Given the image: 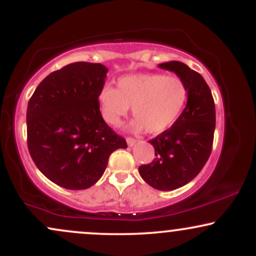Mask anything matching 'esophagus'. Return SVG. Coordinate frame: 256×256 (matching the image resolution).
I'll return each instance as SVG.
<instances>
[{"instance_id":"1","label":"esophagus","mask_w":256,"mask_h":256,"mask_svg":"<svg viewBox=\"0 0 256 256\" xmlns=\"http://www.w3.org/2000/svg\"><path fill=\"white\" fill-rule=\"evenodd\" d=\"M126 142H128V146H132L134 144V143L137 142V140H134V138H132V137H128V138H126Z\"/></svg>"}]
</instances>
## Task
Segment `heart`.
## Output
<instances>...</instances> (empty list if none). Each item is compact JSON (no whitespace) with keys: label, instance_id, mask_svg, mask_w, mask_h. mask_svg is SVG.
I'll return each instance as SVG.
<instances>
[{"label":"heart","instance_id":"heart-1","mask_svg":"<svg viewBox=\"0 0 256 256\" xmlns=\"http://www.w3.org/2000/svg\"><path fill=\"white\" fill-rule=\"evenodd\" d=\"M188 100V86L179 76L164 73H136L119 78L116 89L104 86L98 104L108 124L119 125L132 106L136 119L132 128H146L149 134H160L177 120Z\"/></svg>","mask_w":256,"mask_h":256}]
</instances>
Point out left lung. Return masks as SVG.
Masks as SVG:
<instances>
[{"label":"left lung","mask_w":256,"mask_h":256,"mask_svg":"<svg viewBox=\"0 0 256 256\" xmlns=\"http://www.w3.org/2000/svg\"><path fill=\"white\" fill-rule=\"evenodd\" d=\"M174 72L188 86L186 107L174 124L149 140L155 158L140 166V174L154 189L168 192L188 184L201 172L212 152L216 104L200 73L179 61L160 64Z\"/></svg>","instance_id":"8db88e82"}]
</instances>
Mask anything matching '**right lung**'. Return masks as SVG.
Wrapping results in <instances>:
<instances>
[{"mask_svg": "<svg viewBox=\"0 0 256 256\" xmlns=\"http://www.w3.org/2000/svg\"><path fill=\"white\" fill-rule=\"evenodd\" d=\"M107 67L73 62L40 82L28 104V148L40 172L70 190L92 186L124 137L106 124L98 95Z\"/></svg>", "mask_w": 256, "mask_h": 256, "instance_id": "add662e5", "label": "right lung"}]
</instances>
